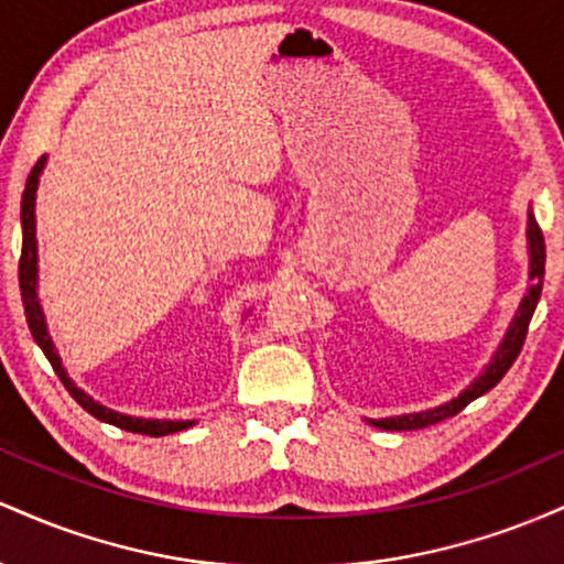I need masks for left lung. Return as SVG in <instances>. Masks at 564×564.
Returning <instances> with one entry per match:
<instances>
[{"instance_id": "left-lung-1", "label": "left lung", "mask_w": 564, "mask_h": 564, "mask_svg": "<svg viewBox=\"0 0 564 564\" xmlns=\"http://www.w3.org/2000/svg\"><path fill=\"white\" fill-rule=\"evenodd\" d=\"M528 241H530V281H533V286L528 289L525 300H522L520 310H517V315H514V323H511L507 339H503V345L498 347L494 364L485 368L482 377L477 381H471L469 390H464L456 400H451V403L432 408V411H424V413H408V416L379 419V422H371V424L381 426V430H424V426L443 422V419H448V416H456V413L464 411L471 400H477L480 394L494 390L498 381L503 379V373L509 371L511 364L517 360V355L522 352V345H525L530 318H533L535 304H539V300H541L543 273H546V243H543V232L533 215H528Z\"/></svg>"}]
</instances>
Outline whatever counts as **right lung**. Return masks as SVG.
I'll return each instance as SVG.
<instances>
[{
    "mask_svg": "<svg viewBox=\"0 0 564 564\" xmlns=\"http://www.w3.org/2000/svg\"><path fill=\"white\" fill-rule=\"evenodd\" d=\"M44 170V159H39L31 170L29 180H25V191H23V200H21V225H23V249H21V262H18V281H21V296H23V307H25V321H29L31 334H34L36 345L42 347V352L47 355L50 366L55 368V373L61 377L63 387L70 392V398L79 403L84 411L93 413L95 419L100 422H108L113 426H121L127 432H140V435H151V437H161V435H172V432L187 430L193 422H166V419H134V416H121V413L108 411V408L97 405L89 394H84L82 390H76L74 381L68 379V373L63 371L61 358H57L53 339H50L47 326H44V315L42 307H39V296H36V223H34V200H36V185H39V174Z\"/></svg>",
    "mask_w": 564,
    "mask_h": 564,
    "instance_id": "1",
    "label": "right lung"
}]
</instances>
